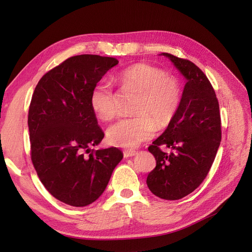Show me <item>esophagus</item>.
I'll return each mask as SVG.
<instances>
[{
  "mask_svg": "<svg viewBox=\"0 0 252 252\" xmlns=\"http://www.w3.org/2000/svg\"><path fill=\"white\" fill-rule=\"evenodd\" d=\"M137 154V152L135 151V150H131V149H129V150H125L124 151V158H131V156H134V155H136Z\"/></svg>",
  "mask_w": 252,
  "mask_h": 252,
  "instance_id": "obj_1",
  "label": "esophagus"
}]
</instances>
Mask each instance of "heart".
I'll list each match as a JSON object with an SVG mask.
<instances>
[{
  "label": "heart",
  "mask_w": 252,
  "mask_h": 252,
  "mask_svg": "<svg viewBox=\"0 0 252 252\" xmlns=\"http://www.w3.org/2000/svg\"><path fill=\"white\" fill-rule=\"evenodd\" d=\"M121 88L140 93L134 112L137 116L123 119L107 130L108 142L117 147L133 148L151 138L156 130L167 127L174 119L181 99L180 84L175 77L147 63L129 66L118 76ZM91 106L103 121L117 116V99L106 81L96 84L91 94Z\"/></svg>",
  "instance_id": "b5f03b06"
}]
</instances>
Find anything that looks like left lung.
<instances>
[{
  "label": "left lung",
  "mask_w": 252,
  "mask_h": 252,
  "mask_svg": "<svg viewBox=\"0 0 252 252\" xmlns=\"http://www.w3.org/2000/svg\"><path fill=\"white\" fill-rule=\"evenodd\" d=\"M187 79L176 115L149 146L156 167L147 177L151 192L166 200L186 197L202 184L221 142L219 102L210 80L188 59L161 53ZM161 145L170 148L163 153Z\"/></svg>",
  "instance_id": "8db88e82"
}]
</instances>
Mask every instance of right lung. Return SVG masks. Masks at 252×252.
I'll list each match as a JSON object with an SVG mask.
<instances>
[{
  "instance_id": "obj_1",
  "label": "right lung",
  "mask_w": 252,
  "mask_h": 252,
  "mask_svg": "<svg viewBox=\"0 0 252 252\" xmlns=\"http://www.w3.org/2000/svg\"><path fill=\"white\" fill-rule=\"evenodd\" d=\"M118 63L114 57H70L43 75L32 94L31 160L48 192L65 204L81 207L96 201L123 158L116 147L91 148L104 137L91 94Z\"/></svg>"
}]
</instances>
